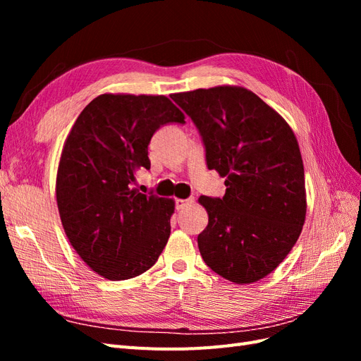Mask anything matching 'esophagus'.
I'll return each instance as SVG.
<instances>
[{
    "instance_id": "esophagus-1",
    "label": "esophagus",
    "mask_w": 361,
    "mask_h": 361,
    "mask_svg": "<svg viewBox=\"0 0 361 361\" xmlns=\"http://www.w3.org/2000/svg\"><path fill=\"white\" fill-rule=\"evenodd\" d=\"M191 202H192L191 199H188V200H182V199H178L176 202H174V204H176V209H178V211H180V209H183V207H187V206H188Z\"/></svg>"
}]
</instances>
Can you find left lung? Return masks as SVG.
Instances as JSON below:
<instances>
[{
    "instance_id": "left-lung-1",
    "label": "left lung",
    "mask_w": 361,
    "mask_h": 361,
    "mask_svg": "<svg viewBox=\"0 0 361 361\" xmlns=\"http://www.w3.org/2000/svg\"><path fill=\"white\" fill-rule=\"evenodd\" d=\"M197 128L206 166L226 178L223 197L202 195L209 215L197 236L204 264L238 285L274 271L305 218L304 166L292 129L243 87L171 94Z\"/></svg>"
}]
</instances>
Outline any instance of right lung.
I'll list each match as a JSON object with an SVG mask.
<instances>
[{
	"label": "right lung",
	"instance_id": "add662e5",
	"mask_svg": "<svg viewBox=\"0 0 361 361\" xmlns=\"http://www.w3.org/2000/svg\"><path fill=\"white\" fill-rule=\"evenodd\" d=\"M183 118L166 96L101 94L72 126L57 173L59 212L72 247L99 276L137 277L166 247L173 200L133 185L150 169V138Z\"/></svg>",
	"mask_w": 361,
	"mask_h": 361
}]
</instances>
